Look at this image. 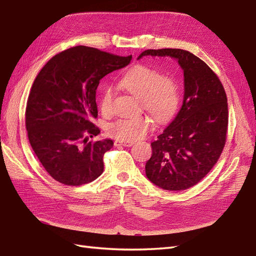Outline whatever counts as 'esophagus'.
Returning a JSON list of instances; mask_svg holds the SVG:
<instances>
[{"label":"esophagus","instance_id":"34e87169","mask_svg":"<svg viewBox=\"0 0 256 256\" xmlns=\"http://www.w3.org/2000/svg\"><path fill=\"white\" fill-rule=\"evenodd\" d=\"M134 144L132 142H123V140H116L114 146H124V147H130Z\"/></svg>","mask_w":256,"mask_h":256}]
</instances>
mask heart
I'll use <instances>...</instances> for the list:
<instances>
[{
	"label": "heart",
	"mask_w": 256,
	"mask_h": 256,
	"mask_svg": "<svg viewBox=\"0 0 256 256\" xmlns=\"http://www.w3.org/2000/svg\"><path fill=\"white\" fill-rule=\"evenodd\" d=\"M121 85L135 97L140 99L142 108L147 110L157 121L169 118L178 108L180 99L179 88L170 77H162L157 70L136 65L122 77ZM114 92L106 88L100 97V109L109 114L112 106ZM152 128L150 118L138 116L118 118L106 126V132L118 140L135 142L150 132Z\"/></svg>",
	"instance_id": "heart-1"
}]
</instances>
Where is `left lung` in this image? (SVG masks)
Here are the masks:
<instances>
[{"mask_svg": "<svg viewBox=\"0 0 256 256\" xmlns=\"http://www.w3.org/2000/svg\"><path fill=\"white\" fill-rule=\"evenodd\" d=\"M142 56H169L183 70L184 94L176 118L152 142L146 176L160 188L182 191L198 184L215 166L224 150L228 126L224 89L210 68L181 49L142 52Z\"/></svg>", "mask_w": 256, "mask_h": 256, "instance_id": "left-lung-1", "label": "left lung"}]
</instances>
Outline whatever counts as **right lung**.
<instances>
[{
    "label": "right lung",
    "instance_id": "1",
    "mask_svg": "<svg viewBox=\"0 0 256 256\" xmlns=\"http://www.w3.org/2000/svg\"><path fill=\"white\" fill-rule=\"evenodd\" d=\"M130 60L132 56L77 46L58 53L36 77L26 106V130L36 156L54 180L82 186L104 172V155L114 140L87 142L100 133L92 122L98 116L96 90L101 78Z\"/></svg>",
    "mask_w": 256,
    "mask_h": 256
}]
</instances>
